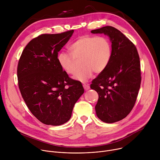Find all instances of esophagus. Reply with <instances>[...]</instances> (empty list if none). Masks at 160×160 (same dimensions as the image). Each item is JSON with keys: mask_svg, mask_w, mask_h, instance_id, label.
Wrapping results in <instances>:
<instances>
[{"mask_svg": "<svg viewBox=\"0 0 160 160\" xmlns=\"http://www.w3.org/2000/svg\"><path fill=\"white\" fill-rule=\"evenodd\" d=\"M83 86L85 90H88L90 88V86L88 84H83Z\"/></svg>", "mask_w": 160, "mask_h": 160, "instance_id": "1", "label": "esophagus"}]
</instances>
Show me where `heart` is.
Segmentation results:
<instances>
[{
    "label": "heart",
    "instance_id": "heart-1",
    "mask_svg": "<svg viewBox=\"0 0 160 160\" xmlns=\"http://www.w3.org/2000/svg\"><path fill=\"white\" fill-rule=\"evenodd\" d=\"M70 53L61 52L57 57L61 69L67 74L73 75L77 61L82 66L75 74L74 78L85 82L94 72L101 73L105 70L112 58V46L109 40L103 36L85 35L77 39L68 48Z\"/></svg>",
    "mask_w": 160,
    "mask_h": 160
}]
</instances>
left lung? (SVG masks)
Masks as SVG:
<instances>
[{
    "label": "left lung",
    "instance_id": "obj_1",
    "mask_svg": "<svg viewBox=\"0 0 160 160\" xmlns=\"http://www.w3.org/2000/svg\"><path fill=\"white\" fill-rule=\"evenodd\" d=\"M91 33H104L111 42V61L90 88L99 95L95 107L98 117L115 123L125 118L135 103L141 82L139 56L134 44L115 28L106 26Z\"/></svg>",
    "mask_w": 160,
    "mask_h": 160
}]
</instances>
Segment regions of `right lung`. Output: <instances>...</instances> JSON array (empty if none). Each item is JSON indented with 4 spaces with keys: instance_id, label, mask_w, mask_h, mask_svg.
Returning <instances> with one entry per match:
<instances>
[{
    "instance_id": "obj_1",
    "label": "right lung",
    "mask_w": 160,
    "mask_h": 160,
    "mask_svg": "<svg viewBox=\"0 0 160 160\" xmlns=\"http://www.w3.org/2000/svg\"><path fill=\"white\" fill-rule=\"evenodd\" d=\"M73 32L72 30L39 35L27 45L18 62L17 75L21 96L31 112L45 125L66 123L84 92L81 82L68 77L57 60L58 52Z\"/></svg>"
}]
</instances>
